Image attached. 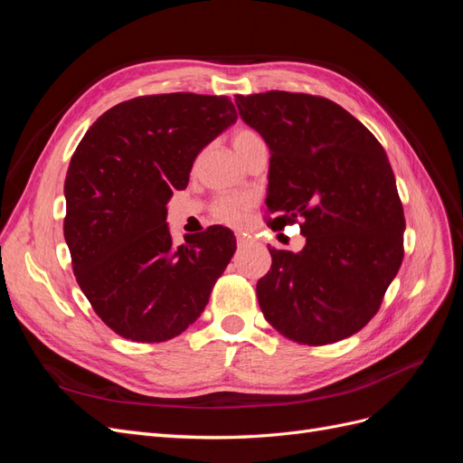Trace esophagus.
I'll list each match as a JSON object with an SVG mask.
<instances>
[{
  "instance_id": "esophagus-1",
  "label": "esophagus",
  "mask_w": 463,
  "mask_h": 463,
  "mask_svg": "<svg viewBox=\"0 0 463 463\" xmlns=\"http://www.w3.org/2000/svg\"><path fill=\"white\" fill-rule=\"evenodd\" d=\"M249 243V237L245 233H237V245L240 247H245Z\"/></svg>"
}]
</instances>
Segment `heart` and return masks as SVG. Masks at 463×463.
<instances>
[{"label":"heart","instance_id":"heart-1","mask_svg":"<svg viewBox=\"0 0 463 463\" xmlns=\"http://www.w3.org/2000/svg\"><path fill=\"white\" fill-rule=\"evenodd\" d=\"M257 141H262V138L253 129H237L232 135V145L237 154ZM250 206H253V199L250 197H222L214 204V216L220 222H226V223H232V226H237V223H241L245 220Z\"/></svg>","mask_w":463,"mask_h":463}]
</instances>
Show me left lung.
Returning <instances> with one entry per match:
<instances>
[{
  "instance_id": "left-lung-1",
  "label": "left lung",
  "mask_w": 463,
  "mask_h": 463,
  "mask_svg": "<svg viewBox=\"0 0 463 463\" xmlns=\"http://www.w3.org/2000/svg\"><path fill=\"white\" fill-rule=\"evenodd\" d=\"M270 150L272 226L301 220L299 253L269 249L259 279L264 318L286 338L325 345L376 315L403 259V208L374 135L328 98L269 90L235 96ZM270 223V222H269Z\"/></svg>"
}]
</instances>
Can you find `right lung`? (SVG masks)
Instances as JSON below:
<instances>
[{
  "instance_id": "obj_1",
  "label": "right lung",
  "mask_w": 463,
  "mask_h": 463,
  "mask_svg": "<svg viewBox=\"0 0 463 463\" xmlns=\"http://www.w3.org/2000/svg\"><path fill=\"white\" fill-rule=\"evenodd\" d=\"M237 119L228 96L174 92L109 108L79 143L65 177L63 235L92 309L131 342H165L201 317L235 253L210 226L174 247L167 201L197 154Z\"/></svg>"
}]
</instances>
